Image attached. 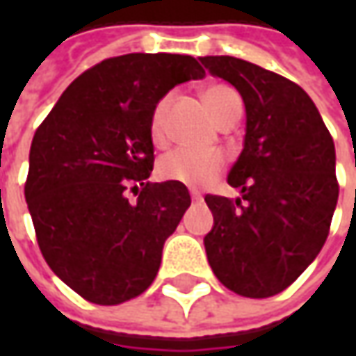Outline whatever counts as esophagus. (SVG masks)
Segmentation results:
<instances>
[{"label":"esophagus","mask_w":356,"mask_h":356,"mask_svg":"<svg viewBox=\"0 0 356 356\" xmlns=\"http://www.w3.org/2000/svg\"><path fill=\"white\" fill-rule=\"evenodd\" d=\"M190 196H192V200H194V202H202V196H200L198 192H192Z\"/></svg>","instance_id":"34e87169"}]
</instances>
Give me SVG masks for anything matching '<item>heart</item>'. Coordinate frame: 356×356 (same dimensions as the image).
Wrapping results in <instances>:
<instances>
[{"label": "heart", "instance_id": "heart-1", "mask_svg": "<svg viewBox=\"0 0 356 356\" xmlns=\"http://www.w3.org/2000/svg\"><path fill=\"white\" fill-rule=\"evenodd\" d=\"M204 99L210 106V113L220 122L229 111L241 108L238 90L224 83L210 85L204 90ZM172 104V95L162 97L150 115V138L156 146L166 144L168 130L166 118ZM226 166V158L222 152H196L188 148H176L158 160L156 172L162 180L178 182L184 186H206L216 180Z\"/></svg>", "mask_w": 356, "mask_h": 356}]
</instances>
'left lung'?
Here are the masks:
<instances>
[{
    "instance_id": "8db88e82",
    "label": "left lung",
    "mask_w": 356,
    "mask_h": 356,
    "mask_svg": "<svg viewBox=\"0 0 356 356\" xmlns=\"http://www.w3.org/2000/svg\"><path fill=\"white\" fill-rule=\"evenodd\" d=\"M200 61L239 90L248 117L243 150L227 176L241 196H206L213 213L206 255L229 291L273 297L307 269L329 236L339 198L333 136L293 81L227 55Z\"/></svg>"
}]
</instances>
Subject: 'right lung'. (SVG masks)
I'll return each mask as SVG.
<instances>
[{"instance_id":"1","label":"right lung","mask_w":356,"mask_h":356,"mask_svg":"<svg viewBox=\"0 0 356 356\" xmlns=\"http://www.w3.org/2000/svg\"><path fill=\"white\" fill-rule=\"evenodd\" d=\"M204 75L190 55L111 57L76 76L35 130L25 200L37 243L90 303H124L156 277L192 200L184 184L148 182L150 115L168 90Z\"/></svg>"}]
</instances>
